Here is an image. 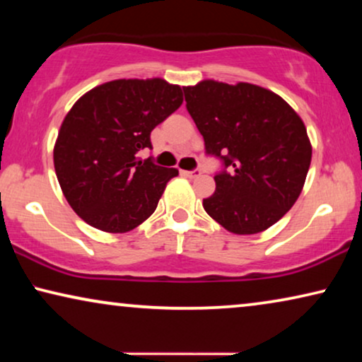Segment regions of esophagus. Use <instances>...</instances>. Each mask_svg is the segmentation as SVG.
<instances>
[{
  "label": "esophagus",
  "instance_id": "34e87169",
  "mask_svg": "<svg viewBox=\"0 0 362 362\" xmlns=\"http://www.w3.org/2000/svg\"><path fill=\"white\" fill-rule=\"evenodd\" d=\"M185 175L186 176H189V177H199L201 176V170H191V171H185Z\"/></svg>",
  "mask_w": 362,
  "mask_h": 362
}]
</instances>
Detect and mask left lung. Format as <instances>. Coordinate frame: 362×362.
<instances>
[{
  "instance_id": "left-lung-1",
  "label": "left lung",
  "mask_w": 362,
  "mask_h": 362,
  "mask_svg": "<svg viewBox=\"0 0 362 362\" xmlns=\"http://www.w3.org/2000/svg\"><path fill=\"white\" fill-rule=\"evenodd\" d=\"M182 90L206 155L222 163L216 192L202 201L206 212L239 235L269 229L303 189L311 145L301 118L254 83L202 81Z\"/></svg>"
}]
</instances>
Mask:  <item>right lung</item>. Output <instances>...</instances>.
Here are the masks:
<instances>
[{
  "instance_id": "1",
  "label": "right lung",
  "mask_w": 362,
  "mask_h": 362,
  "mask_svg": "<svg viewBox=\"0 0 362 362\" xmlns=\"http://www.w3.org/2000/svg\"><path fill=\"white\" fill-rule=\"evenodd\" d=\"M182 103L180 86L163 78H120L102 83L74 103L54 146V168L64 196L88 226L128 232L155 212L176 168L151 156V130Z\"/></svg>"
}]
</instances>
